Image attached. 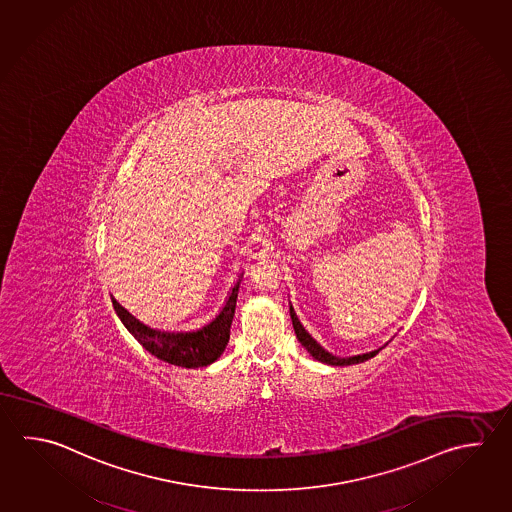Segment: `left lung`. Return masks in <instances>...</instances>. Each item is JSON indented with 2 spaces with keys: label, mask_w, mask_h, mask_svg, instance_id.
Instances as JSON below:
<instances>
[{
  "label": "left lung",
  "mask_w": 512,
  "mask_h": 512,
  "mask_svg": "<svg viewBox=\"0 0 512 512\" xmlns=\"http://www.w3.org/2000/svg\"><path fill=\"white\" fill-rule=\"evenodd\" d=\"M290 317L291 322H293V329H295V335L299 338L300 344L308 349V353L311 357L315 358V360H319V362L328 364V366H351V364H360V362H366L369 358L375 357L380 349L386 348V344H384L382 348L373 349V351H369V353H360V355H353V357H337V355L329 353L328 349L322 348L319 342L309 335L308 331L304 329V326L300 324L299 317H297V313H295V309H293L291 304Z\"/></svg>",
  "instance_id": "8db88e82"
}]
</instances>
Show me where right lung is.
<instances>
[{
  "label": "right lung",
  "instance_id": "right-lung-1",
  "mask_svg": "<svg viewBox=\"0 0 512 512\" xmlns=\"http://www.w3.org/2000/svg\"><path fill=\"white\" fill-rule=\"evenodd\" d=\"M241 280L242 273L228 291V297L224 300L221 311L208 324L190 331H164V329L150 328L145 322L135 319L134 315L126 311L114 297H112V304L116 309L117 317L125 324L130 335L148 353H152L154 357L172 366L195 369V367L213 364L228 346Z\"/></svg>",
  "mask_w": 512,
  "mask_h": 512
}]
</instances>
